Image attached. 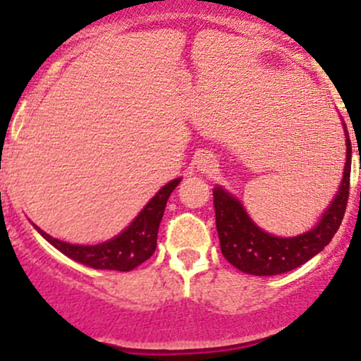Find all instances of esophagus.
Here are the masks:
<instances>
[{
    "label": "esophagus",
    "instance_id": "esophagus-1",
    "mask_svg": "<svg viewBox=\"0 0 361 361\" xmlns=\"http://www.w3.org/2000/svg\"><path fill=\"white\" fill-rule=\"evenodd\" d=\"M217 169V159L214 154L210 153H202L196 158V170L202 173H212Z\"/></svg>",
    "mask_w": 361,
    "mask_h": 361
}]
</instances>
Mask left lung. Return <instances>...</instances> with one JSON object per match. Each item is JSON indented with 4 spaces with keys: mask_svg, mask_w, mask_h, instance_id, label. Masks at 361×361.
<instances>
[{
    "mask_svg": "<svg viewBox=\"0 0 361 361\" xmlns=\"http://www.w3.org/2000/svg\"><path fill=\"white\" fill-rule=\"evenodd\" d=\"M346 165L339 191L330 207L323 214L322 221L311 231L292 238H280L259 228L245 210L236 196L229 195L221 185L214 189L215 226L222 255L236 269L255 276H273L288 273L302 266L311 257L322 252L330 243L343 222L349 198V176H351V140L346 123Z\"/></svg>",
    "mask_w": 361,
    "mask_h": 361,
    "instance_id": "left-lung-1",
    "label": "left lung"
}]
</instances>
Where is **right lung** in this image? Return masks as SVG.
<instances>
[{"label": "right lung", "instance_id": "right-lung-1", "mask_svg": "<svg viewBox=\"0 0 361 361\" xmlns=\"http://www.w3.org/2000/svg\"><path fill=\"white\" fill-rule=\"evenodd\" d=\"M179 182L180 179H173L163 185L123 233L114 236L113 240L104 241V243L71 245L68 241H61L47 235L38 226L35 228L48 243L54 245L57 250H61L73 261L94 267V269L132 271L133 267L147 261L154 254L158 228L163 212H165L166 200H169L170 192L179 185Z\"/></svg>", "mask_w": 361, "mask_h": 361}]
</instances>
